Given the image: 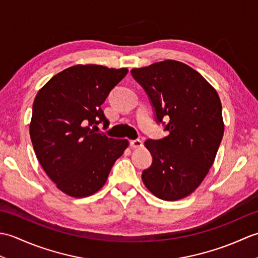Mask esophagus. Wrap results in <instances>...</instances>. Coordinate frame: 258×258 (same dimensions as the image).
Wrapping results in <instances>:
<instances>
[{"label":"esophagus","instance_id":"esophagus-1","mask_svg":"<svg viewBox=\"0 0 258 258\" xmlns=\"http://www.w3.org/2000/svg\"><path fill=\"white\" fill-rule=\"evenodd\" d=\"M130 145L131 147H133V149H141V147L143 146V143H142L141 140H133L130 142Z\"/></svg>","mask_w":258,"mask_h":258}]
</instances>
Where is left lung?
Returning a JSON list of instances; mask_svg holds the SVG:
<instances>
[{
    "instance_id": "1",
    "label": "left lung",
    "mask_w": 258,
    "mask_h": 258,
    "mask_svg": "<svg viewBox=\"0 0 258 258\" xmlns=\"http://www.w3.org/2000/svg\"><path fill=\"white\" fill-rule=\"evenodd\" d=\"M131 73L149 95L156 122L169 119L164 128L167 136L145 142L153 162L142 179L158 199H184L205 178L222 142L220 96L199 72L173 59Z\"/></svg>"
}]
</instances>
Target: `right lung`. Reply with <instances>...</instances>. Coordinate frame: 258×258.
Masks as SVG:
<instances>
[{
	"label": "right lung",
	"mask_w": 258,
	"mask_h": 258,
	"mask_svg": "<svg viewBox=\"0 0 258 258\" xmlns=\"http://www.w3.org/2000/svg\"><path fill=\"white\" fill-rule=\"evenodd\" d=\"M127 72L74 65L54 75L36 94L30 123L33 149L63 193L76 199L96 193L128 146L127 140L109 139L90 128L100 123L108 126L101 106Z\"/></svg>",
	"instance_id": "right-lung-1"
}]
</instances>
